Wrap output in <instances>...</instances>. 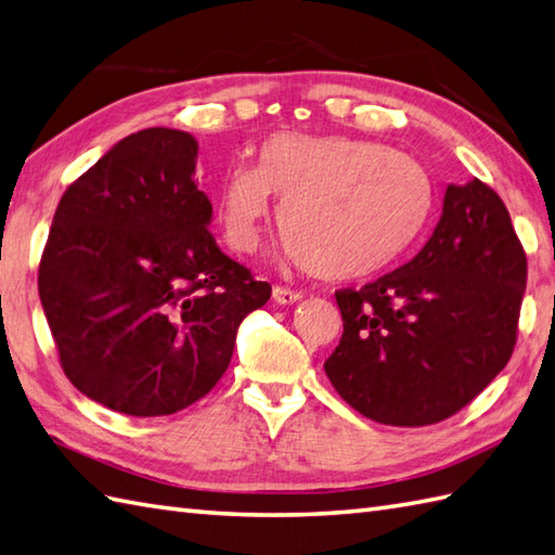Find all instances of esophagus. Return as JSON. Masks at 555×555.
Instances as JSON below:
<instances>
[{
  "label": "esophagus",
  "instance_id": "1",
  "mask_svg": "<svg viewBox=\"0 0 555 555\" xmlns=\"http://www.w3.org/2000/svg\"><path fill=\"white\" fill-rule=\"evenodd\" d=\"M273 299L282 306H289V304H297L301 299V292H294L289 287H273Z\"/></svg>",
  "mask_w": 555,
  "mask_h": 555
}]
</instances>
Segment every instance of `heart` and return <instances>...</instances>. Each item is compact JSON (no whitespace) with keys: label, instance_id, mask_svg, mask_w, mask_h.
I'll list each match as a JSON object with an SVG mask.
<instances>
[{"label":"heart","instance_id":"1","mask_svg":"<svg viewBox=\"0 0 555 555\" xmlns=\"http://www.w3.org/2000/svg\"><path fill=\"white\" fill-rule=\"evenodd\" d=\"M273 194L294 258L323 280H361L391 266L433 206L423 166L387 144L278 132L263 142L258 166H232L220 184L216 218L232 249L258 244Z\"/></svg>","mask_w":555,"mask_h":555}]
</instances>
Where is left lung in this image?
Here are the masks:
<instances>
[{
    "label": "left lung",
    "mask_w": 555,
    "mask_h": 555,
    "mask_svg": "<svg viewBox=\"0 0 555 555\" xmlns=\"http://www.w3.org/2000/svg\"><path fill=\"white\" fill-rule=\"evenodd\" d=\"M525 285L501 196L477 178L449 184L433 237L409 263L335 294L344 332L325 361L332 387L382 425L451 417L506 367Z\"/></svg>",
    "instance_id": "8db88e82"
}]
</instances>
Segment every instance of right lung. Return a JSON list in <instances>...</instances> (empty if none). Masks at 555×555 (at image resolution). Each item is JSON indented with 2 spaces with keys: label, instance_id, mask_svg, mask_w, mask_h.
Returning a JSON list of instances; mask_svg holds the SVG:
<instances>
[{
  "label": "right lung",
  "instance_id": "add662e5",
  "mask_svg": "<svg viewBox=\"0 0 555 555\" xmlns=\"http://www.w3.org/2000/svg\"><path fill=\"white\" fill-rule=\"evenodd\" d=\"M190 132L146 128L111 146L61 196L37 289L73 387L156 417L206 397L268 282L218 249Z\"/></svg>",
  "mask_w": 555,
  "mask_h": 555
}]
</instances>
